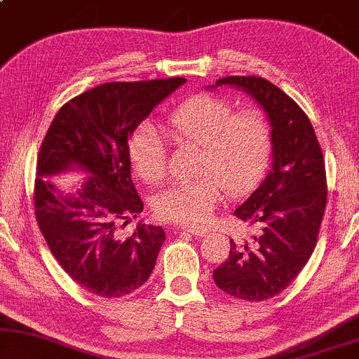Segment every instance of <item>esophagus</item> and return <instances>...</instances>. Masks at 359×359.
<instances>
[{"label": "esophagus", "instance_id": "obj_1", "mask_svg": "<svg viewBox=\"0 0 359 359\" xmlns=\"http://www.w3.org/2000/svg\"><path fill=\"white\" fill-rule=\"evenodd\" d=\"M182 231L190 232V234L195 237H203L206 234V229H200V228H182Z\"/></svg>", "mask_w": 359, "mask_h": 359}]
</instances>
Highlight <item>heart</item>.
Instances as JSON below:
<instances>
[{"mask_svg":"<svg viewBox=\"0 0 359 359\" xmlns=\"http://www.w3.org/2000/svg\"><path fill=\"white\" fill-rule=\"evenodd\" d=\"M226 99L196 95L170 114L169 135L177 143L200 146V179L175 182L156 195L159 219L200 226L211 218L224 187L242 194L255 185L271 154V127L260 110L235 112ZM128 154L136 175L156 184L165 175V149L153 123H141L131 135Z\"/></svg>","mask_w":359,"mask_h":359,"instance_id":"b5f03b06","label":"heart"}]
</instances>
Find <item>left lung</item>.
Wrapping results in <instances>:
<instances>
[{"instance_id":"8db88e82","label":"left lung","mask_w":359,"mask_h":359,"mask_svg":"<svg viewBox=\"0 0 359 359\" xmlns=\"http://www.w3.org/2000/svg\"><path fill=\"white\" fill-rule=\"evenodd\" d=\"M236 88L264 109L271 127V168L234 215L259 234L236 244L213 271L216 286L244 301L281 292L311 259L327 203L325 163L302 109L270 81L228 76L208 89Z\"/></svg>"}]
</instances>
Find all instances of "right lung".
I'll use <instances>...</instances> for the list:
<instances>
[{"label":"right lung","mask_w":359,"mask_h":359,"mask_svg":"<svg viewBox=\"0 0 359 359\" xmlns=\"http://www.w3.org/2000/svg\"><path fill=\"white\" fill-rule=\"evenodd\" d=\"M185 83H105L86 90L58 110L40 146L35 218L60 266L93 294H130L153 273L164 229L140 221L130 237L120 234L143 211L130 175L128 140ZM67 172L86 175L69 194L48 180Z\"/></svg>","instance_id":"add662e5"}]
</instances>
